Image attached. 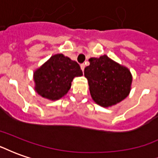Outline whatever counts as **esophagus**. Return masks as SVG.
I'll return each instance as SVG.
<instances>
[{
    "label": "esophagus",
    "instance_id": "1",
    "mask_svg": "<svg viewBox=\"0 0 158 158\" xmlns=\"http://www.w3.org/2000/svg\"><path fill=\"white\" fill-rule=\"evenodd\" d=\"M80 68H81V69H82V71H84V70H85V65L83 63V64H81V65H80Z\"/></svg>",
    "mask_w": 158,
    "mask_h": 158
}]
</instances>
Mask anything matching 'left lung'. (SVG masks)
<instances>
[{
    "mask_svg": "<svg viewBox=\"0 0 158 158\" xmlns=\"http://www.w3.org/2000/svg\"><path fill=\"white\" fill-rule=\"evenodd\" d=\"M85 69L92 99L104 107L115 105L129 96L132 75L129 69L106 55L89 59Z\"/></svg>",
    "mask_w": 158,
    "mask_h": 158,
    "instance_id": "8db88e82",
    "label": "left lung"
}]
</instances>
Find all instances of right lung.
I'll list each match as a JSON object with an SVG mask.
<instances>
[{"label":"right lung","mask_w":158,"mask_h":158,"mask_svg":"<svg viewBox=\"0 0 158 158\" xmlns=\"http://www.w3.org/2000/svg\"><path fill=\"white\" fill-rule=\"evenodd\" d=\"M82 75V70L75 61L62 54H56L34 73L35 89L44 98L58 100L68 93L73 78Z\"/></svg>","instance_id":"right-lung-1"}]
</instances>
